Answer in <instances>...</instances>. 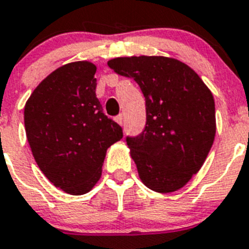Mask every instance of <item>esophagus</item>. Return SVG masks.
<instances>
[{
    "label": "esophagus",
    "instance_id": "esophagus-1",
    "mask_svg": "<svg viewBox=\"0 0 249 249\" xmlns=\"http://www.w3.org/2000/svg\"><path fill=\"white\" fill-rule=\"evenodd\" d=\"M116 122L120 124V126H123V116L122 114H120V116L116 117Z\"/></svg>",
    "mask_w": 249,
    "mask_h": 249
}]
</instances>
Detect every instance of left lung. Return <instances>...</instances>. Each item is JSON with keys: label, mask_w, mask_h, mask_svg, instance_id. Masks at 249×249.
Wrapping results in <instances>:
<instances>
[{"label": "left lung", "mask_w": 249, "mask_h": 249, "mask_svg": "<svg viewBox=\"0 0 249 249\" xmlns=\"http://www.w3.org/2000/svg\"><path fill=\"white\" fill-rule=\"evenodd\" d=\"M108 66L135 80L146 100V127L140 136L127 137L140 179L159 194L180 190L213 143V92L190 66L172 57H117Z\"/></svg>", "instance_id": "left-lung-1"}]
</instances>
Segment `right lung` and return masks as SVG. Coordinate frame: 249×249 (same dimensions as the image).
<instances>
[{"label": "right lung", "mask_w": 249, "mask_h": 249, "mask_svg": "<svg viewBox=\"0 0 249 249\" xmlns=\"http://www.w3.org/2000/svg\"><path fill=\"white\" fill-rule=\"evenodd\" d=\"M95 65H63L25 103L26 139L39 169L63 192L88 194L102 177L107 150L123 137L96 98Z\"/></svg>", "instance_id": "obj_1"}]
</instances>
